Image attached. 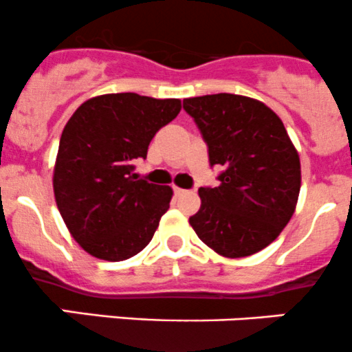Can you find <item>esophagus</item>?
<instances>
[{
	"mask_svg": "<svg viewBox=\"0 0 352 352\" xmlns=\"http://www.w3.org/2000/svg\"><path fill=\"white\" fill-rule=\"evenodd\" d=\"M173 190H175L176 196H181V195H184V192H186V190H183V188H177V186L173 188Z\"/></svg>",
	"mask_w": 352,
	"mask_h": 352,
	"instance_id": "obj_1",
	"label": "esophagus"
}]
</instances>
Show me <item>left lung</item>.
Masks as SVG:
<instances>
[{"label":"left lung","instance_id":"left-lung-1","mask_svg":"<svg viewBox=\"0 0 352 352\" xmlns=\"http://www.w3.org/2000/svg\"><path fill=\"white\" fill-rule=\"evenodd\" d=\"M184 111L221 166L220 186L199 188L190 225L211 250L240 258L263 250L292 218L300 191V160L280 117L263 102L235 94L191 97Z\"/></svg>","mask_w":352,"mask_h":352}]
</instances>
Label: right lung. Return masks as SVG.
Returning a JSON list of instances; mask_svg holds the SVG:
<instances>
[{
	"mask_svg": "<svg viewBox=\"0 0 352 352\" xmlns=\"http://www.w3.org/2000/svg\"><path fill=\"white\" fill-rule=\"evenodd\" d=\"M181 111L179 99L105 94L89 99L62 132L54 192L70 235L87 253L120 262L153 240L173 198L169 186L132 175L156 132Z\"/></svg>",
	"mask_w": 352,
	"mask_h": 352,
	"instance_id": "1",
	"label": "right lung"
}]
</instances>
